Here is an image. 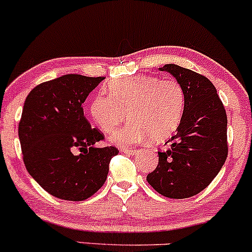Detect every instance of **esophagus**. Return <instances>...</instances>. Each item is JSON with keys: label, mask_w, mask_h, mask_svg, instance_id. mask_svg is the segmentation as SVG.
Masks as SVG:
<instances>
[{"label": "esophagus", "mask_w": 252, "mask_h": 252, "mask_svg": "<svg viewBox=\"0 0 252 252\" xmlns=\"http://www.w3.org/2000/svg\"><path fill=\"white\" fill-rule=\"evenodd\" d=\"M121 152L126 153V154H129V155H131V154H135V153H136V149H130V148H122V149H121Z\"/></svg>", "instance_id": "1"}]
</instances>
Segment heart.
<instances>
[{"instance_id": "heart-1", "label": "heart", "mask_w": 252, "mask_h": 252, "mask_svg": "<svg viewBox=\"0 0 252 252\" xmlns=\"http://www.w3.org/2000/svg\"><path fill=\"white\" fill-rule=\"evenodd\" d=\"M109 96L98 94L89 104L94 123L105 134L114 132L126 118L129 124L112 136L122 146H131L150 136L154 141L168 137L180 124L185 94L178 80L132 76L110 82Z\"/></svg>"}]
</instances>
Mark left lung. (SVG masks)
<instances>
[{"instance_id": "left-lung-1", "label": "left lung", "mask_w": 252, "mask_h": 252, "mask_svg": "<svg viewBox=\"0 0 252 252\" xmlns=\"http://www.w3.org/2000/svg\"><path fill=\"white\" fill-rule=\"evenodd\" d=\"M169 72L180 83L185 108L170 148L158 152V167L147 175L150 186L167 198L185 199L200 193L216 178L227 158V117L210 79L175 63Z\"/></svg>"}]
</instances>
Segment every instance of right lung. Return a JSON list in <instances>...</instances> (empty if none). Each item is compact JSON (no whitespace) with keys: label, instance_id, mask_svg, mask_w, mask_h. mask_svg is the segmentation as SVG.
<instances>
[{"label":"right lung","instance_id":"add662e5","mask_svg":"<svg viewBox=\"0 0 252 252\" xmlns=\"http://www.w3.org/2000/svg\"><path fill=\"white\" fill-rule=\"evenodd\" d=\"M103 77L65 74L39 84L26 98L19 138L28 173L56 198L82 201L103 186L115 147L97 148L104 140L91 128L82 104Z\"/></svg>","mask_w":252,"mask_h":252}]
</instances>
